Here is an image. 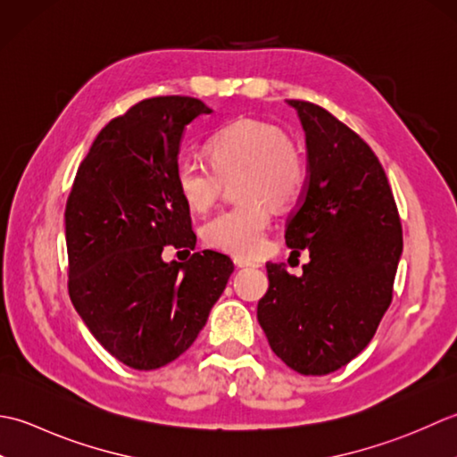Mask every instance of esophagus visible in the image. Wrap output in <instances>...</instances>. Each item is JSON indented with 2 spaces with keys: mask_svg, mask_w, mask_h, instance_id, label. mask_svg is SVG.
Returning <instances> with one entry per match:
<instances>
[{
  "mask_svg": "<svg viewBox=\"0 0 457 457\" xmlns=\"http://www.w3.org/2000/svg\"><path fill=\"white\" fill-rule=\"evenodd\" d=\"M235 264L238 268H260L262 266L258 260H250V258H242V256H235Z\"/></svg>",
  "mask_w": 457,
  "mask_h": 457,
  "instance_id": "esophagus-1",
  "label": "esophagus"
}]
</instances>
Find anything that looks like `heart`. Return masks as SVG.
<instances>
[{
    "mask_svg": "<svg viewBox=\"0 0 457 457\" xmlns=\"http://www.w3.org/2000/svg\"><path fill=\"white\" fill-rule=\"evenodd\" d=\"M207 162L179 157L173 183L185 207L207 212L222 183L237 179V207L204 222V245L232 256H256L264 246L274 207L290 209L310 181L303 152L280 128L258 120H237L212 132L204 144Z\"/></svg>",
    "mask_w": 457,
    "mask_h": 457,
    "instance_id": "obj_1",
    "label": "heart"
}]
</instances>
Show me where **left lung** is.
<instances>
[{"mask_svg":"<svg viewBox=\"0 0 457 457\" xmlns=\"http://www.w3.org/2000/svg\"><path fill=\"white\" fill-rule=\"evenodd\" d=\"M302 120L310 162L286 245L310 262L297 278L268 262L258 321L270 347L300 375H329L365 349L393 302L403 225L375 152L331 112L287 100Z\"/></svg>","mask_w":457,"mask_h":457,"instance_id":"1","label":"left lung"}]
</instances>
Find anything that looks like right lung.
Returning a JSON list of instances; mask_svg holds the SVG:
<instances>
[{
  "instance_id": "right-lung-1",
  "label": "right lung",
  "mask_w": 457,
  "mask_h": 457,
  "mask_svg": "<svg viewBox=\"0 0 457 457\" xmlns=\"http://www.w3.org/2000/svg\"><path fill=\"white\" fill-rule=\"evenodd\" d=\"M209 112L191 96L137 102L100 129L67 199L71 302L100 345L137 370L193 345L235 270L215 250L162 258L165 246L189 253L197 242L173 165L185 126Z\"/></svg>"
}]
</instances>
